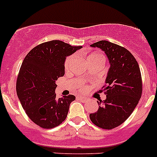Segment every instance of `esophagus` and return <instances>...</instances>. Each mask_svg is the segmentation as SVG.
Masks as SVG:
<instances>
[{
  "mask_svg": "<svg viewBox=\"0 0 157 157\" xmlns=\"http://www.w3.org/2000/svg\"><path fill=\"white\" fill-rule=\"evenodd\" d=\"M77 99L82 101V102H86V101L88 100L87 98L84 97V96H78V97H77Z\"/></svg>",
  "mask_w": 157,
  "mask_h": 157,
  "instance_id": "34e87169",
  "label": "esophagus"
}]
</instances>
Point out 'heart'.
Listing matches in <instances>:
<instances>
[{
	"label": "heart",
	"instance_id": "heart-1",
	"mask_svg": "<svg viewBox=\"0 0 157 157\" xmlns=\"http://www.w3.org/2000/svg\"><path fill=\"white\" fill-rule=\"evenodd\" d=\"M74 59H75V56H74V55L69 56L68 58L65 60V62H64V68L66 70L69 69V67H71L72 63L74 62ZM97 59H103V57H102V55H99V54H93V55H90V56L87 58V61L89 63ZM80 89L81 91H84V90H86V86H85L84 85H81Z\"/></svg>",
	"mask_w": 157,
	"mask_h": 157
}]
</instances>
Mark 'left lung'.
<instances>
[{"instance_id":"1","label":"left lung","mask_w":157,"mask_h":157,"mask_svg":"<svg viewBox=\"0 0 157 157\" xmlns=\"http://www.w3.org/2000/svg\"><path fill=\"white\" fill-rule=\"evenodd\" d=\"M106 54L110 63L105 83L102 89L106 99L99 100V109L90 114L92 122L99 128L111 130L128 119L142 94V78L138 63L125 48L105 40L95 42Z\"/></svg>"}]
</instances>
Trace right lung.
I'll use <instances>...</instances> for the list:
<instances>
[{
    "instance_id": "obj_1",
    "label": "right lung",
    "mask_w": 157,
    "mask_h": 157,
    "mask_svg": "<svg viewBox=\"0 0 157 157\" xmlns=\"http://www.w3.org/2000/svg\"><path fill=\"white\" fill-rule=\"evenodd\" d=\"M81 46L60 40L43 42L26 55L19 71L17 93L28 117L39 127L50 129L66 119L73 95L57 99L55 81L64 74V61Z\"/></svg>"
}]
</instances>
